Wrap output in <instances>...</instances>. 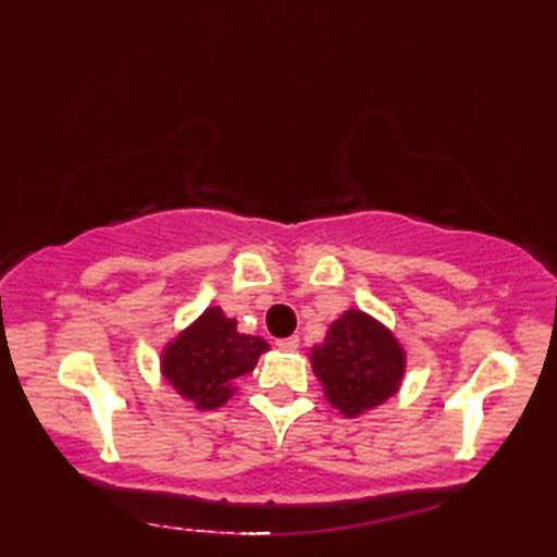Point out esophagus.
I'll use <instances>...</instances> for the list:
<instances>
[{"instance_id": "esophagus-1", "label": "esophagus", "mask_w": 557, "mask_h": 557, "mask_svg": "<svg viewBox=\"0 0 557 557\" xmlns=\"http://www.w3.org/2000/svg\"><path fill=\"white\" fill-rule=\"evenodd\" d=\"M280 351H297L299 348V336H287V338H280L277 342Z\"/></svg>"}]
</instances>
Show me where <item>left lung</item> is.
Segmentation results:
<instances>
[{
	"instance_id": "left-lung-1",
	"label": "left lung",
	"mask_w": 557,
	"mask_h": 557,
	"mask_svg": "<svg viewBox=\"0 0 557 557\" xmlns=\"http://www.w3.org/2000/svg\"><path fill=\"white\" fill-rule=\"evenodd\" d=\"M312 369L326 400L346 418L379 408L400 388L405 351L381 322L348 309L312 348Z\"/></svg>"
}]
</instances>
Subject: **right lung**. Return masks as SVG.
<instances>
[{
  "label": "right lung",
  "mask_w": 557,
  "mask_h": 557,
  "mask_svg": "<svg viewBox=\"0 0 557 557\" xmlns=\"http://www.w3.org/2000/svg\"><path fill=\"white\" fill-rule=\"evenodd\" d=\"M268 348L265 338L240 334L235 319L225 317L221 307H209L166 344L162 375L184 400L199 410H215L228 403L233 383L256 369Z\"/></svg>",
  "instance_id": "1"
}]
</instances>
